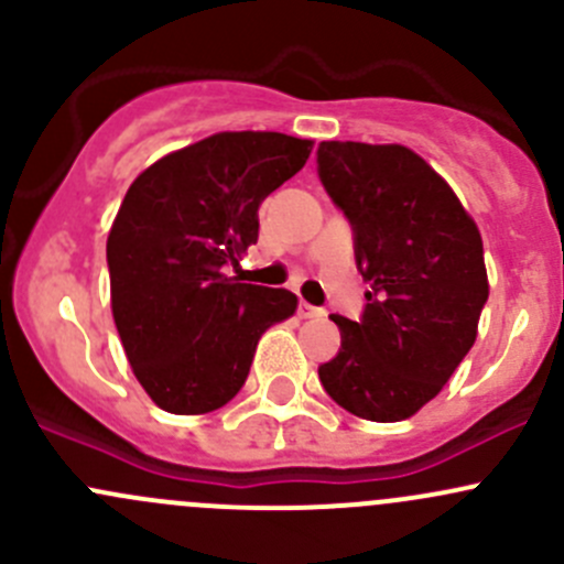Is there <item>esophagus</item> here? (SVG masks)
<instances>
[{"mask_svg":"<svg viewBox=\"0 0 564 564\" xmlns=\"http://www.w3.org/2000/svg\"><path fill=\"white\" fill-rule=\"evenodd\" d=\"M297 314H300V318H318V316H324V311L322 308H316V305H311V303H300L297 305Z\"/></svg>","mask_w":564,"mask_h":564,"instance_id":"obj_1","label":"esophagus"}]
</instances>
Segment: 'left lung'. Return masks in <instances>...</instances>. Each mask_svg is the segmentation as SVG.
Returning <instances> with one entry per match:
<instances>
[{
    "label": "left lung",
    "mask_w": 564,
    "mask_h": 564,
    "mask_svg": "<svg viewBox=\"0 0 564 564\" xmlns=\"http://www.w3.org/2000/svg\"><path fill=\"white\" fill-rule=\"evenodd\" d=\"M316 172L349 220L368 283L357 322L333 314L340 349L318 366V379L357 417L406 420L475 344L488 300L480 231L451 185L406 147L322 141Z\"/></svg>",
    "instance_id": "obj_1"
}]
</instances>
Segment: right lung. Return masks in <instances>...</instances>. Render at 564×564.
<instances>
[{
    "label": "right lung",
    "instance_id": "add662e5",
    "mask_svg": "<svg viewBox=\"0 0 564 564\" xmlns=\"http://www.w3.org/2000/svg\"><path fill=\"white\" fill-rule=\"evenodd\" d=\"M311 141L218 133L135 176L106 242L111 311L130 368L172 414H204L246 384L256 344L297 308L286 289L224 267L259 240V204L305 166Z\"/></svg>",
    "mask_w": 564,
    "mask_h": 564
}]
</instances>
